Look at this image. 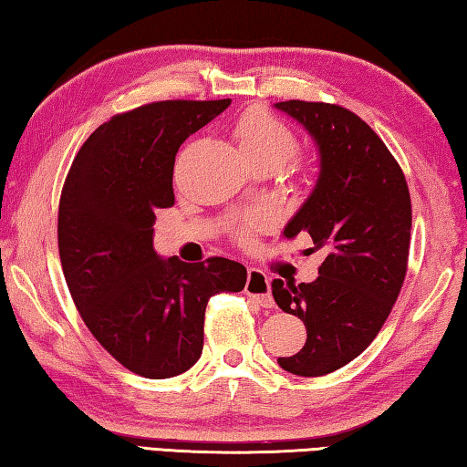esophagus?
<instances>
[{
    "mask_svg": "<svg viewBox=\"0 0 467 467\" xmlns=\"http://www.w3.org/2000/svg\"><path fill=\"white\" fill-rule=\"evenodd\" d=\"M244 292L249 296L257 300L259 305L265 306V309H272L274 306V298H272V290H270V278L257 267H249L247 272V284H244Z\"/></svg>",
    "mask_w": 467,
    "mask_h": 467,
    "instance_id": "34e87169",
    "label": "esophagus"
}]
</instances>
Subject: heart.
<instances>
[{
    "label": "heart",
    "instance_id": "b5f03b06",
    "mask_svg": "<svg viewBox=\"0 0 467 467\" xmlns=\"http://www.w3.org/2000/svg\"><path fill=\"white\" fill-rule=\"evenodd\" d=\"M234 140L243 158H267L275 167H280L296 152L295 133L278 117L264 109H251L236 121ZM253 226L255 223H251V226L241 233L243 239H249Z\"/></svg>",
    "mask_w": 467,
    "mask_h": 467
}]
</instances>
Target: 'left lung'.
Listing matches in <instances>:
<instances>
[{
	"label": "left lung",
	"mask_w": 467,
	"mask_h": 467,
	"mask_svg": "<svg viewBox=\"0 0 467 467\" xmlns=\"http://www.w3.org/2000/svg\"><path fill=\"white\" fill-rule=\"evenodd\" d=\"M275 109L311 133L321 156L317 185L284 236L309 233L313 249L327 251L315 282H272L275 305L306 327L303 350L278 365L321 377L357 358L389 317L408 272L412 202L404 171L357 113L306 100Z\"/></svg>",
	"instance_id": "8db88e82"
}]
</instances>
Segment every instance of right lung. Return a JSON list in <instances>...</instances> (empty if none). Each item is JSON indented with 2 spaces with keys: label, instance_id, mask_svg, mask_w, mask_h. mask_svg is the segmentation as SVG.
Instances as JSON below:
<instances>
[{
  "label": "right lung",
  "instance_id": "obj_1",
  "mask_svg": "<svg viewBox=\"0 0 467 467\" xmlns=\"http://www.w3.org/2000/svg\"><path fill=\"white\" fill-rule=\"evenodd\" d=\"M228 105L158 100L110 117L84 141L61 189L57 243L76 309L110 357L146 379L192 368L210 296L247 282L239 262L161 259L152 244L154 212L175 203L181 144Z\"/></svg>",
  "mask_w": 467,
  "mask_h": 467
}]
</instances>
